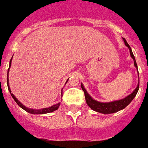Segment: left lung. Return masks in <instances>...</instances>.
I'll return each instance as SVG.
<instances>
[{
  "label": "left lung",
  "mask_w": 148,
  "mask_h": 148,
  "mask_svg": "<svg viewBox=\"0 0 148 148\" xmlns=\"http://www.w3.org/2000/svg\"><path fill=\"white\" fill-rule=\"evenodd\" d=\"M123 39V42H124L125 45H127L128 47V49L130 50V54L131 57L132 58V59L134 61V66L136 68V70L138 71V66H137V63H136V61H135V56L132 53V50L130 47V45H128V43L127 41L125 40V38ZM139 73V72H138ZM81 87L82 89V90L84 91L85 94V99H86V102L87 103V105L90 106V108H91L92 110L99 112V113L102 114H113L115 112H118L119 110L124 109L126 106H127L130 103L132 102V100L134 99V98L136 95L137 92L139 90V82H138V85H137V87L134 90V91L132 92V94H130L127 97H125L123 99H119V100H115V101H112V102H108V103H102V102H99L95 99H94L92 98L91 96L89 95L86 90L85 89L84 86L81 84Z\"/></svg>",
  "instance_id": "obj_1"
}]
</instances>
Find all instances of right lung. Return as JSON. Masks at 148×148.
<instances>
[{
  "mask_svg": "<svg viewBox=\"0 0 148 148\" xmlns=\"http://www.w3.org/2000/svg\"><path fill=\"white\" fill-rule=\"evenodd\" d=\"M11 62H12V59L10 60V62H9V69H8V76H7V85H8V88H9V91L10 92V94H11V95L13 97V99H14V101L17 103V105L21 107L23 110H25V111H27L29 113L33 114H47V113H50V112H53V111H54V110H56L58 109V107L60 106V103H57L55 105H53L52 106H49L48 108H42V109H32V108H28L25 106H24L22 103H21L20 101L18 100V99H16V97L14 96L13 94L11 93V90H10V87H9V69H10V66H11ZM69 80V78L67 79L66 82Z\"/></svg>",
  "mask_w": 148,
  "mask_h": 148,
  "instance_id": "1",
  "label": "right lung"
}]
</instances>
